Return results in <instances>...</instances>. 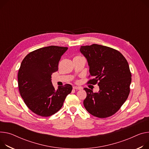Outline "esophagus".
<instances>
[{
    "label": "esophagus",
    "mask_w": 149,
    "mask_h": 149,
    "mask_svg": "<svg viewBox=\"0 0 149 149\" xmlns=\"http://www.w3.org/2000/svg\"><path fill=\"white\" fill-rule=\"evenodd\" d=\"M73 88L75 89V90H81V89H82V87H77V86H74V87H73Z\"/></svg>",
    "instance_id": "34e87169"
}]
</instances>
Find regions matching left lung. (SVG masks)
I'll use <instances>...</instances> for the list:
<instances>
[{"instance_id": "obj_1", "label": "left lung", "mask_w": 149, "mask_h": 149, "mask_svg": "<svg viewBox=\"0 0 149 149\" xmlns=\"http://www.w3.org/2000/svg\"><path fill=\"white\" fill-rule=\"evenodd\" d=\"M86 57L90 76L88 84H97L99 91L84 88L87 97L83 104L92 115L105 118L115 114L127 99L130 94L131 74L128 63L119 51L97 44L81 46Z\"/></svg>"}]
</instances>
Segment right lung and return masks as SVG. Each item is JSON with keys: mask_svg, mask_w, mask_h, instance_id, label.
<instances>
[{"mask_svg": "<svg viewBox=\"0 0 149 149\" xmlns=\"http://www.w3.org/2000/svg\"><path fill=\"white\" fill-rule=\"evenodd\" d=\"M67 47L50 46L29 53L22 60L18 74V88L24 103L34 113L49 116L56 113L72 87L54 88L51 75L58 70L61 56Z\"/></svg>", "mask_w": 149, "mask_h": 149, "instance_id": "1", "label": "right lung"}]
</instances>
